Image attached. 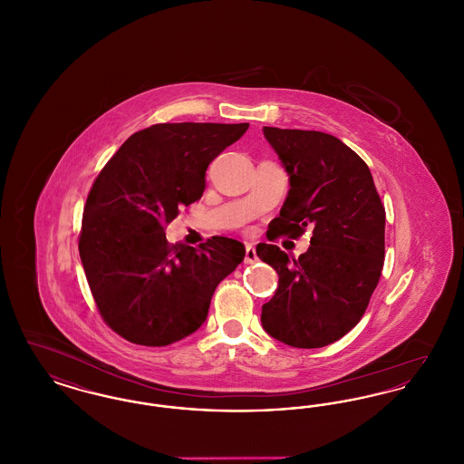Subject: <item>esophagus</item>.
<instances>
[{
  "instance_id": "obj_1",
  "label": "esophagus",
  "mask_w": 464,
  "mask_h": 464,
  "mask_svg": "<svg viewBox=\"0 0 464 464\" xmlns=\"http://www.w3.org/2000/svg\"><path fill=\"white\" fill-rule=\"evenodd\" d=\"M257 261V254H256V248L252 243H246L245 246V265H252Z\"/></svg>"
}]
</instances>
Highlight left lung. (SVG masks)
<instances>
[{"label": "left lung", "instance_id": "1", "mask_svg": "<svg viewBox=\"0 0 464 464\" xmlns=\"http://www.w3.org/2000/svg\"><path fill=\"white\" fill-rule=\"evenodd\" d=\"M287 170L290 189L271 237L299 238L297 259L271 243L257 256L278 273L261 313L265 331L294 348H322L353 329L369 306L384 265L386 212L367 163L331 133L265 127Z\"/></svg>", "mask_w": 464, "mask_h": 464}]
</instances>
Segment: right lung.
<instances>
[{
    "instance_id": "obj_1",
    "label": "right lung",
    "mask_w": 464,
    "mask_h": 464,
    "mask_svg": "<svg viewBox=\"0 0 464 464\" xmlns=\"http://www.w3.org/2000/svg\"><path fill=\"white\" fill-rule=\"evenodd\" d=\"M248 123H158L130 135L93 180L78 238L102 320L140 346L198 331L214 290L245 257L238 240L167 242L165 227L198 201L214 158Z\"/></svg>"
}]
</instances>
